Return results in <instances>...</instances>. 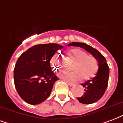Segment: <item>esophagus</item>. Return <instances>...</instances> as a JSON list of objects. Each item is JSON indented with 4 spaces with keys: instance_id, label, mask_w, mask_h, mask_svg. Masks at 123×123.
Returning a JSON list of instances; mask_svg holds the SVG:
<instances>
[{
    "instance_id": "obj_1",
    "label": "esophagus",
    "mask_w": 123,
    "mask_h": 123,
    "mask_svg": "<svg viewBox=\"0 0 123 123\" xmlns=\"http://www.w3.org/2000/svg\"><path fill=\"white\" fill-rule=\"evenodd\" d=\"M66 83H67L68 85H69L70 86H73L74 85V83L72 82H70V81H66Z\"/></svg>"
}]
</instances>
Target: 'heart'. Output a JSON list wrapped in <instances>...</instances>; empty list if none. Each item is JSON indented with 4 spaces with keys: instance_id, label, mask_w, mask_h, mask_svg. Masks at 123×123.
<instances>
[{
    "instance_id": "heart-1",
    "label": "heart",
    "mask_w": 123,
    "mask_h": 123,
    "mask_svg": "<svg viewBox=\"0 0 123 123\" xmlns=\"http://www.w3.org/2000/svg\"><path fill=\"white\" fill-rule=\"evenodd\" d=\"M70 57L75 61L72 66L73 71L64 70L59 73V76L64 80L75 81L82 78L90 80L94 77L98 69V62L95 57L80 49H74L70 53ZM51 65L55 70H59L64 66L61 56L55 54L51 59Z\"/></svg>"
}]
</instances>
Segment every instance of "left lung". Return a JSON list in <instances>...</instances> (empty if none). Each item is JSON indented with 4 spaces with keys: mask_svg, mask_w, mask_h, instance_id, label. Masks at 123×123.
Instances as JSON below:
<instances>
[{
    "mask_svg": "<svg viewBox=\"0 0 123 123\" xmlns=\"http://www.w3.org/2000/svg\"><path fill=\"white\" fill-rule=\"evenodd\" d=\"M68 46L80 47L91 53L98 62V70L94 78L88 80L81 85L84 87V94L77 98L80 102L90 104L96 102L102 97L107 89L110 69L105 57L96 49L85 43L72 42Z\"/></svg>",
    "mask_w": 123,
    "mask_h": 123,
    "instance_id": "1",
    "label": "left lung"
}]
</instances>
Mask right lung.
I'll return each mask as SVG.
<instances>
[{
    "instance_id": "obj_1",
    "label": "right lung",
    "mask_w": 123,
    "mask_h": 123,
    "mask_svg": "<svg viewBox=\"0 0 123 123\" xmlns=\"http://www.w3.org/2000/svg\"><path fill=\"white\" fill-rule=\"evenodd\" d=\"M57 43L32 46L19 57L13 70L16 91L27 103L36 105L48 98L59 78L51 70L50 61L59 49Z\"/></svg>"
}]
</instances>
